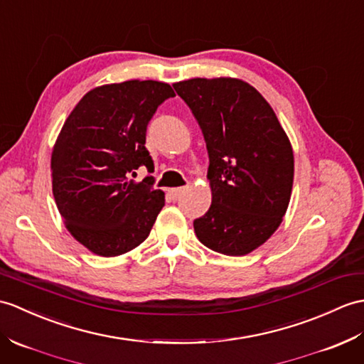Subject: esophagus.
<instances>
[{
	"instance_id": "obj_1",
	"label": "esophagus",
	"mask_w": 364,
	"mask_h": 364,
	"mask_svg": "<svg viewBox=\"0 0 364 364\" xmlns=\"http://www.w3.org/2000/svg\"><path fill=\"white\" fill-rule=\"evenodd\" d=\"M183 192H184V189H183V188H173V189L168 191V196H171V198L176 200V198H178V197L181 196Z\"/></svg>"
}]
</instances>
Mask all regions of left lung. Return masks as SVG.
<instances>
[{
	"instance_id": "1",
	"label": "left lung",
	"mask_w": 364,
	"mask_h": 364,
	"mask_svg": "<svg viewBox=\"0 0 364 364\" xmlns=\"http://www.w3.org/2000/svg\"><path fill=\"white\" fill-rule=\"evenodd\" d=\"M173 88L198 121L209 154L213 205L193 230L209 250L248 255L272 237L289 208L291 144L273 108L247 82L189 79Z\"/></svg>"
}]
</instances>
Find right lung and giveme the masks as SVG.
<instances>
[{
	"mask_svg": "<svg viewBox=\"0 0 364 364\" xmlns=\"http://www.w3.org/2000/svg\"><path fill=\"white\" fill-rule=\"evenodd\" d=\"M175 92L168 83L127 80L88 91L68 116L50 158L53 193L68 231L91 252L121 256L149 237L164 192L155 178L147 125Z\"/></svg>",
	"mask_w": 364,
	"mask_h": 364,
	"instance_id": "right-lung-1",
	"label": "right lung"
}]
</instances>
